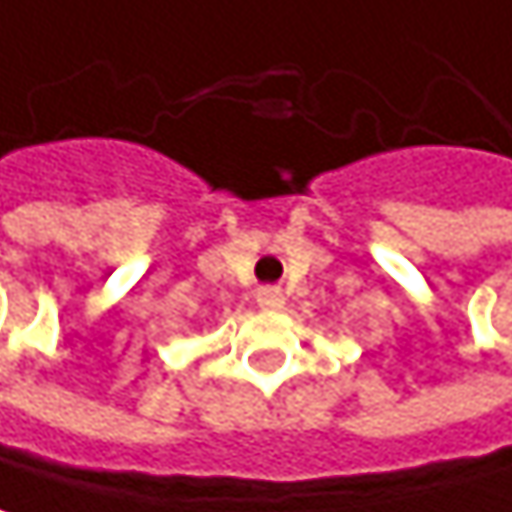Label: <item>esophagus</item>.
Wrapping results in <instances>:
<instances>
[{"mask_svg": "<svg viewBox=\"0 0 512 512\" xmlns=\"http://www.w3.org/2000/svg\"><path fill=\"white\" fill-rule=\"evenodd\" d=\"M258 306L261 309H282L285 306V294L279 288H258Z\"/></svg>", "mask_w": 512, "mask_h": 512, "instance_id": "obj_1", "label": "esophagus"}]
</instances>
